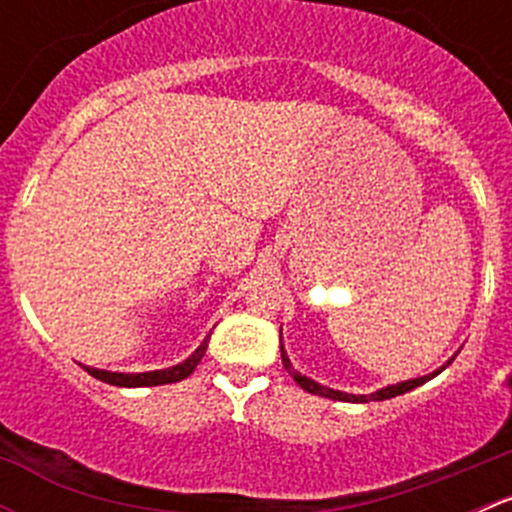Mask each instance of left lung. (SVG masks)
Instances as JSON below:
<instances>
[{
  "instance_id": "left-lung-1",
  "label": "left lung",
  "mask_w": 512,
  "mask_h": 512,
  "mask_svg": "<svg viewBox=\"0 0 512 512\" xmlns=\"http://www.w3.org/2000/svg\"><path fill=\"white\" fill-rule=\"evenodd\" d=\"M280 334H282V332H280ZM280 349H282V364H285L287 374L292 376V379L297 381V384L302 386L304 391H309V394H314V396H324V399H334V401H352V404H369V401H386V399H394V396L406 394V391L416 389V386L426 384L428 379H433V376L441 374V371L446 369V366L451 364V361H453V359H451V361H448L446 366H441V369L431 371V374H426V376H418V379H409V381H401V384L384 386V389L374 391V394H347V391L329 389V386H322V384H317V381H314V379H309V376L299 374V371L294 369V366H292V361H289V356H287V352H285V347H280Z\"/></svg>"
}]
</instances>
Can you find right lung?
I'll use <instances>...</instances> for the list:
<instances>
[{"mask_svg":"<svg viewBox=\"0 0 512 512\" xmlns=\"http://www.w3.org/2000/svg\"><path fill=\"white\" fill-rule=\"evenodd\" d=\"M208 337L203 339L198 349L188 356L180 364L168 366V369H158V371H141V374H121V371H106V369H94V366H84L91 376L98 381H106L111 386H126V389H138V386H160V384H175V381H183L185 376H190L195 371V366L200 364L205 352H208Z\"/></svg>","mask_w":512,"mask_h":512,"instance_id":"1","label":"right lung"}]
</instances>
